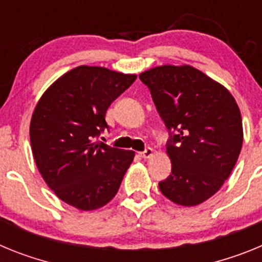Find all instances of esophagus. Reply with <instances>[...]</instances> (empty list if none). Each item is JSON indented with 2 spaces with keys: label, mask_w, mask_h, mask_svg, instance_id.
Instances as JSON below:
<instances>
[{
  "label": "esophagus",
  "mask_w": 262,
  "mask_h": 262,
  "mask_svg": "<svg viewBox=\"0 0 262 262\" xmlns=\"http://www.w3.org/2000/svg\"><path fill=\"white\" fill-rule=\"evenodd\" d=\"M153 154H154V150L151 149V147H146V149H145L144 151H141L140 156L142 157V158H144V159H149L150 157H153Z\"/></svg>",
  "instance_id": "esophagus-1"
}]
</instances>
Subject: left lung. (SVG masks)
Returning a JSON list of instances; mask_svg holds the SVG:
<instances>
[{"label":"left lung","mask_w":262,"mask_h":262,"mask_svg":"<svg viewBox=\"0 0 262 262\" xmlns=\"http://www.w3.org/2000/svg\"><path fill=\"white\" fill-rule=\"evenodd\" d=\"M170 132L171 174L159 190L179 206H198L216 194L243 146V121L226 87L191 66H159L140 75Z\"/></svg>","instance_id":"8db88e82"}]
</instances>
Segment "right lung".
Masks as SVG:
<instances>
[{
	"label": "right lung",
	"mask_w": 262,
	"mask_h": 262,
	"mask_svg": "<svg viewBox=\"0 0 262 262\" xmlns=\"http://www.w3.org/2000/svg\"><path fill=\"white\" fill-rule=\"evenodd\" d=\"M137 79L105 67L79 66L42 95L30 122L36 167L60 200L97 210L117 194L134 151L99 141L109 105Z\"/></svg>",
	"instance_id": "add662e5"
}]
</instances>
